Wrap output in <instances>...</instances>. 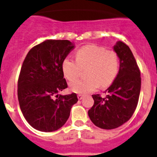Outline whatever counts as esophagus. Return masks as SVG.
Listing matches in <instances>:
<instances>
[{
  "instance_id": "obj_1",
  "label": "esophagus",
  "mask_w": 157,
  "mask_h": 157,
  "mask_svg": "<svg viewBox=\"0 0 157 157\" xmlns=\"http://www.w3.org/2000/svg\"><path fill=\"white\" fill-rule=\"evenodd\" d=\"M77 98H78V99H79V100H81L82 98H84V95H83V94H79L78 95H77Z\"/></svg>"
}]
</instances>
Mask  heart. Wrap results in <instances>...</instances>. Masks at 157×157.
<instances>
[{
    "instance_id": "obj_1",
    "label": "heart",
    "mask_w": 157,
    "mask_h": 157,
    "mask_svg": "<svg viewBox=\"0 0 157 157\" xmlns=\"http://www.w3.org/2000/svg\"><path fill=\"white\" fill-rule=\"evenodd\" d=\"M87 68L84 80L71 82L70 88L77 94H87L96 91L99 85L107 87L119 74L121 63L115 51L94 44L83 46L76 52V60L66 57L62 63L65 77L70 81L79 75L80 69Z\"/></svg>"
}]
</instances>
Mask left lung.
<instances>
[{
    "mask_svg": "<svg viewBox=\"0 0 157 157\" xmlns=\"http://www.w3.org/2000/svg\"><path fill=\"white\" fill-rule=\"evenodd\" d=\"M113 49L120 58L119 74L106 90L105 98L93 94L94 105L88 110L93 124L106 130L118 128L131 119L141 90L140 70L131 49L121 41L117 42Z\"/></svg>",
    "mask_w": 157,
    "mask_h": 157,
    "instance_id": "1",
    "label": "left lung"
}]
</instances>
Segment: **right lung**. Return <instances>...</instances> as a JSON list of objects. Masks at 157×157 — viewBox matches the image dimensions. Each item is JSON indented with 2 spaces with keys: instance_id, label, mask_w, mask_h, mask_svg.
I'll return each mask as SVG.
<instances>
[{
  "instance_id": "right-lung-1",
  "label": "right lung",
  "mask_w": 157,
  "mask_h": 157,
  "mask_svg": "<svg viewBox=\"0 0 157 157\" xmlns=\"http://www.w3.org/2000/svg\"><path fill=\"white\" fill-rule=\"evenodd\" d=\"M74 48L68 40H48L29 50L18 80V99L21 111L30 126L52 132L66 124L76 93L61 95L67 86L62 63Z\"/></svg>"
}]
</instances>
